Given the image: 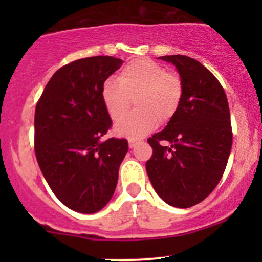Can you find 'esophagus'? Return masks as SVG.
<instances>
[{
  "label": "esophagus",
  "mask_w": 262,
  "mask_h": 262,
  "mask_svg": "<svg viewBox=\"0 0 262 262\" xmlns=\"http://www.w3.org/2000/svg\"><path fill=\"white\" fill-rule=\"evenodd\" d=\"M128 143H129V148H130V149L135 148V145H137V140H135V139H129Z\"/></svg>",
  "instance_id": "obj_1"
}]
</instances>
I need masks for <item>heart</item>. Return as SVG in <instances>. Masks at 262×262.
<instances>
[{
  "instance_id": "b5f03b06",
  "label": "heart",
  "mask_w": 262,
  "mask_h": 262,
  "mask_svg": "<svg viewBox=\"0 0 262 262\" xmlns=\"http://www.w3.org/2000/svg\"><path fill=\"white\" fill-rule=\"evenodd\" d=\"M108 116L121 121L135 102L137 111L114 127L117 135L139 139L154 129L158 123L169 122L177 113L183 97V83L179 75L166 73L154 60H132L118 75L108 79L101 90Z\"/></svg>"
}]
</instances>
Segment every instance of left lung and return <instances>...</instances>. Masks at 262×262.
<instances>
[{
  "label": "left lung",
  "instance_id": "obj_1",
  "mask_svg": "<svg viewBox=\"0 0 262 262\" xmlns=\"http://www.w3.org/2000/svg\"><path fill=\"white\" fill-rule=\"evenodd\" d=\"M159 59L176 66L183 83L179 111L149 138L151 158L146 172L162 201L177 208L202 202L223 176L231 150L230 112L219 81L186 55Z\"/></svg>",
  "mask_w": 262,
  "mask_h": 262
}]
</instances>
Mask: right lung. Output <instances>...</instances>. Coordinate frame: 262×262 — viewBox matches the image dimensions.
Instances as JSON below:
<instances>
[{
  "label": "right lung",
  "instance_id": "right-lung-1",
  "mask_svg": "<svg viewBox=\"0 0 262 262\" xmlns=\"http://www.w3.org/2000/svg\"><path fill=\"white\" fill-rule=\"evenodd\" d=\"M123 64L113 56L75 60L45 86L34 117V150L48 185L61 203L91 214L112 198L128 141L101 138L112 125L102 85Z\"/></svg>",
  "mask_w": 262,
  "mask_h": 262
}]
</instances>
